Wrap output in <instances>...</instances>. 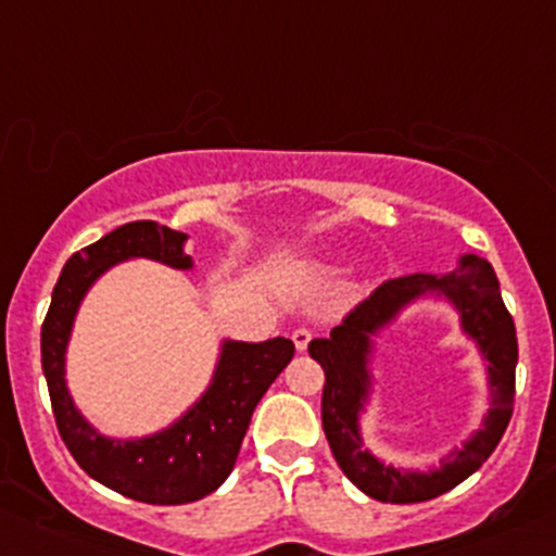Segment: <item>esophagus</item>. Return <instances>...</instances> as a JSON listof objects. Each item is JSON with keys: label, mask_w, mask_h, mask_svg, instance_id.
Listing matches in <instances>:
<instances>
[{"label": "esophagus", "mask_w": 556, "mask_h": 556, "mask_svg": "<svg viewBox=\"0 0 556 556\" xmlns=\"http://www.w3.org/2000/svg\"><path fill=\"white\" fill-rule=\"evenodd\" d=\"M309 341H312V330H306V328L293 330V344H295V350L306 352V346H309Z\"/></svg>", "instance_id": "esophagus-1"}]
</instances>
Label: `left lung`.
<instances>
[{
    "label": "left lung",
    "mask_w": 556,
    "mask_h": 556,
    "mask_svg": "<svg viewBox=\"0 0 556 556\" xmlns=\"http://www.w3.org/2000/svg\"><path fill=\"white\" fill-rule=\"evenodd\" d=\"M446 300L460 317V329L488 363L491 408L459 447L428 471L387 466L362 446L359 419L372 394V341L396 314L417 300ZM309 355L323 366V430L346 479L382 503H422L444 495L481 468L501 444L514 412L517 328L501 295L495 268L479 255H463L446 274H408L384 282L346 314L328 339H314Z\"/></svg>",
    "instance_id": "left-lung-1"
}]
</instances>
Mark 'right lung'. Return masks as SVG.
Returning a JSON list of instances; mask_svg holds the SVG:
<instances>
[{
  "instance_id": "obj_1",
  "label": "right lung",
  "mask_w": 556,
  "mask_h": 556,
  "mask_svg": "<svg viewBox=\"0 0 556 556\" xmlns=\"http://www.w3.org/2000/svg\"><path fill=\"white\" fill-rule=\"evenodd\" d=\"M185 242L188 233L153 220L115 228L66 261L42 323V374L66 450L99 484L153 506L201 501L228 479L257 401L295 352L285 336L268 341L226 339L206 390L172 425L139 439L99 433L66 387V346L83 299L112 266L137 257L190 271L193 257L185 252Z\"/></svg>"
}]
</instances>
